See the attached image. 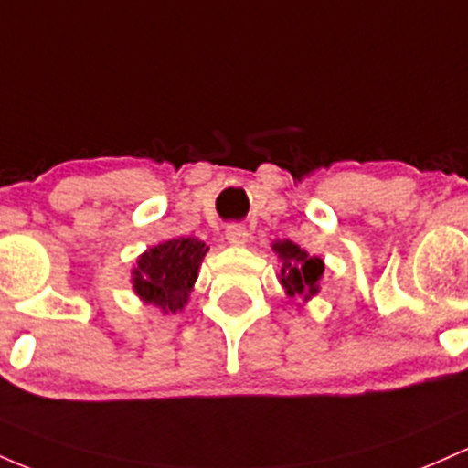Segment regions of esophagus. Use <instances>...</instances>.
<instances>
[{"label": "esophagus", "mask_w": 468, "mask_h": 468, "mask_svg": "<svg viewBox=\"0 0 468 468\" xmlns=\"http://www.w3.org/2000/svg\"><path fill=\"white\" fill-rule=\"evenodd\" d=\"M225 239H228L229 245H245L250 240V232L248 228H243V225H228V229H225Z\"/></svg>", "instance_id": "obj_1"}]
</instances>
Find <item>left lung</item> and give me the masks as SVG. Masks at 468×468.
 <instances>
[{
	"instance_id": "8db88e82",
	"label": "left lung",
	"mask_w": 468,
	"mask_h": 468,
	"mask_svg": "<svg viewBox=\"0 0 468 468\" xmlns=\"http://www.w3.org/2000/svg\"><path fill=\"white\" fill-rule=\"evenodd\" d=\"M271 250L281 261V271L278 281L285 287V293L290 298H301L303 303H309L320 292V282L324 274V261L320 256H309L307 250L292 240H274Z\"/></svg>"
}]
</instances>
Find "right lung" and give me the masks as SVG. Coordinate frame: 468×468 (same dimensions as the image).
Masks as SVG:
<instances>
[{"mask_svg": "<svg viewBox=\"0 0 468 468\" xmlns=\"http://www.w3.org/2000/svg\"><path fill=\"white\" fill-rule=\"evenodd\" d=\"M207 250V245L194 236H178L145 250L136 259L130 278L139 301L154 304L161 314L183 312Z\"/></svg>", "mask_w": 468, "mask_h": 468, "instance_id": "right-lung-1", "label": "right lung"}]
</instances>
